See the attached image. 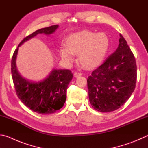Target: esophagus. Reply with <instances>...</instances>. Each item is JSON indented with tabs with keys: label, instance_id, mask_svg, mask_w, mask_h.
Here are the masks:
<instances>
[{
	"label": "esophagus",
	"instance_id": "34e87169",
	"mask_svg": "<svg viewBox=\"0 0 148 148\" xmlns=\"http://www.w3.org/2000/svg\"><path fill=\"white\" fill-rule=\"evenodd\" d=\"M74 76L75 77H78V76H82V72H74Z\"/></svg>",
	"mask_w": 148,
	"mask_h": 148
}]
</instances>
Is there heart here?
I'll return each mask as SVG.
<instances>
[{
	"mask_svg": "<svg viewBox=\"0 0 148 148\" xmlns=\"http://www.w3.org/2000/svg\"><path fill=\"white\" fill-rule=\"evenodd\" d=\"M110 40L104 32L82 31L71 34L65 40L66 47L59 49V55L70 63L74 54H78V61L86 69L96 68L101 64L109 49Z\"/></svg>",
	"mask_w": 148,
	"mask_h": 148,
	"instance_id": "heart-1",
	"label": "heart"
}]
</instances>
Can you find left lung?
Listing matches in <instances>:
<instances>
[{
  "label": "left lung",
  "instance_id": "left-lung-1",
  "mask_svg": "<svg viewBox=\"0 0 148 148\" xmlns=\"http://www.w3.org/2000/svg\"><path fill=\"white\" fill-rule=\"evenodd\" d=\"M119 42L116 51L87 80L90 103L101 112L119 108L136 87L137 66L134 54L121 34Z\"/></svg>",
  "mask_w": 148,
  "mask_h": 148
}]
</instances>
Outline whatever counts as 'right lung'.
I'll list each match as a JSON object with an SVG mask.
<instances>
[{
	"label": "right lung",
	"instance_id": "1",
	"mask_svg": "<svg viewBox=\"0 0 148 148\" xmlns=\"http://www.w3.org/2000/svg\"><path fill=\"white\" fill-rule=\"evenodd\" d=\"M58 25L37 30L25 37L15 50L11 61V72L16 94L23 103L36 113L49 114L61 109L66 99V90L73 74L70 70H53L47 78L38 83L27 81L17 71L16 59L18 47L40 33L52 34Z\"/></svg>",
	"mask_w": 148,
	"mask_h": 148
}]
</instances>
